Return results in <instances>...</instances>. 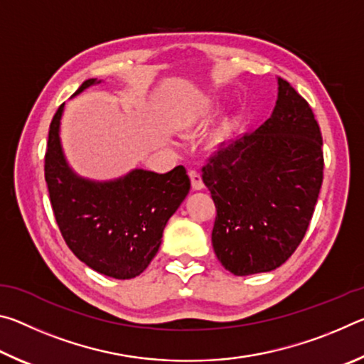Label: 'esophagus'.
Returning <instances> with one entry per match:
<instances>
[{
	"instance_id": "1",
	"label": "esophagus",
	"mask_w": 364,
	"mask_h": 364,
	"mask_svg": "<svg viewBox=\"0 0 364 364\" xmlns=\"http://www.w3.org/2000/svg\"><path fill=\"white\" fill-rule=\"evenodd\" d=\"M189 178H191V186H193L194 191H202L204 189V181H202V176L199 171L191 170L189 171Z\"/></svg>"
}]
</instances>
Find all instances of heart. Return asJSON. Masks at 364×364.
<instances>
[{
    "label": "heart",
    "mask_w": 364,
    "mask_h": 364,
    "mask_svg": "<svg viewBox=\"0 0 364 364\" xmlns=\"http://www.w3.org/2000/svg\"><path fill=\"white\" fill-rule=\"evenodd\" d=\"M213 104L215 101L212 97H204V100L197 101L194 104H188V106H184L183 109L178 110V114L175 117V127L181 133H189V132L197 130V128L202 125V122H204L208 110L213 107ZM225 130L226 127L220 128V130L215 133L213 136L215 143L223 138Z\"/></svg>",
    "instance_id": "obj_1"
}]
</instances>
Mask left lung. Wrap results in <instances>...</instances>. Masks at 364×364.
<instances>
[{
  "label": "left lung",
  "mask_w": 364,
  "mask_h": 364,
  "mask_svg": "<svg viewBox=\"0 0 364 364\" xmlns=\"http://www.w3.org/2000/svg\"><path fill=\"white\" fill-rule=\"evenodd\" d=\"M323 138L310 106L278 77L269 119L204 167L217 205L212 245L236 276L281 267L305 236L323 183Z\"/></svg>",
  "instance_id": "8db88e82"
}]
</instances>
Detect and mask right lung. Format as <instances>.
Segmentation results:
<instances>
[{
  "label": "right lung",
  "instance_id": "1",
  "mask_svg": "<svg viewBox=\"0 0 364 364\" xmlns=\"http://www.w3.org/2000/svg\"><path fill=\"white\" fill-rule=\"evenodd\" d=\"M102 80L90 78L73 97ZM64 104L49 127L45 178L54 217L69 249L91 269L115 279L136 278L156 257L167 225L191 189L183 165L168 173L133 168L93 180L70 167L60 141Z\"/></svg>",
  "mask_w": 364,
  "mask_h": 364
}]
</instances>
